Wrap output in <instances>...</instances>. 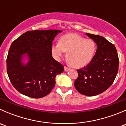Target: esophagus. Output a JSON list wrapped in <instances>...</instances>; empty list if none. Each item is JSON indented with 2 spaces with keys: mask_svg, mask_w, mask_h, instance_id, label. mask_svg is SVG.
Masks as SVG:
<instances>
[{
  "mask_svg": "<svg viewBox=\"0 0 126 126\" xmlns=\"http://www.w3.org/2000/svg\"><path fill=\"white\" fill-rule=\"evenodd\" d=\"M69 69H69V68H68V67H66V66L64 67V71H66V72L69 71Z\"/></svg>",
  "mask_w": 126,
  "mask_h": 126,
  "instance_id": "esophagus-1",
  "label": "esophagus"
}]
</instances>
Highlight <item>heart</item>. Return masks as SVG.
Wrapping results in <instances>:
<instances>
[{"mask_svg": "<svg viewBox=\"0 0 126 126\" xmlns=\"http://www.w3.org/2000/svg\"><path fill=\"white\" fill-rule=\"evenodd\" d=\"M52 52L59 60L66 51L69 63L76 68L86 66L92 61L96 50V44L93 39L76 33H69L61 36L59 43L53 44Z\"/></svg>", "mask_w": 126, "mask_h": 126, "instance_id": "1", "label": "heart"}]
</instances>
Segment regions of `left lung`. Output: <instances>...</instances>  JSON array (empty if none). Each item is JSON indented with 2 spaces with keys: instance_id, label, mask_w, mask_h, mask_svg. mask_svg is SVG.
<instances>
[{
  "instance_id": "left-lung-1",
  "label": "left lung",
  "mask_w": 126,
  "mask_h": 126,
  "mask_svg": "<svg viewBox=\"0 0 126 126\" xmlns=\"http://www.w3.org/2000/svg\"><path fill=\"white\" fill-rule=\"evenodd\" d=\"M97 45L92 61L78 69L74 87L80 94L94 96L102 93L113 83L118 71L119 59L115 46L99 35L86 33Z\"/></svg>"
}]
</instances>
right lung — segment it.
<instances>
[{
  "label": "right lung",
  "instance_id": "right-lung-1",
  "mask_svg": "<svg viewBox=\"0 0 126 126\" xmlns=\"http://www.w3.org/2000/svg\"><path fill=\"white\" fill-rule=\"evenodd\" d=\"M62 30H33L14 41L7 58V71L13 86L33 98L47 96L55 85L63 66L52 56V41ZM27 58L25 63L23 60Z\"/></svg>",
  "mask_w": 126,
  "mask_h": 126
}]
</instances>
